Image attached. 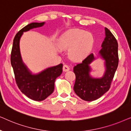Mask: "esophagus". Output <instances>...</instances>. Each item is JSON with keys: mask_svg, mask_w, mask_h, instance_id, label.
<instances>
[{"mask_svg": "<svg viewBox=\"0 0 131 131\" xmlns=\"http://www.w3.org/2000/svg\"><path fill=\"white\" fill-rule=\"evenodd\" d=\"M62 69H63L64 71H68L70 70V67L67 65H64Z\"/></svg>", "mask_w": 131, "mask_h": 131, "instance_id": "34e87169", "label": "esophagus"}]
</instances>
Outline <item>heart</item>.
I'll list each match as a JSON object with an SVG mask.
<instances>
[{
	"label": "heart",
	"mask_w": 131,
	"mask_h": 131,
	"mask_svg": "<svg viewBox=\"0 0 131 131\" xmlns=\"http://www.w3.org/2000/svg\"><path fill=\"white\" fill-rule=\"evenodd\" d=\"M94 44V37L89 32L83 30H70L62 35L60 46L69 50V58L73 61H80L90 52Z\"/></svg>",
	"instance_id": "1"
}]
</instances>
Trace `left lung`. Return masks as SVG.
<instances>
[{
	"label": "left lung",
	"mask_w": 131,
	"mask_h": 131,
	"mask_svg": "<svg viewBox=\"0 0 131 131\" xmlns=\"http://www.w3.org/2000/svg\"><path fill=\"white\" fill-rule=\"evenodd\" d=\"M105 37L101 45L98 57L104 60L105 72L101 78H94L90 74V64L96 59L93 53L89 55L81 63L73 68L76 81L74 91L81 99L86 101L97 100L109 90L114 74L117 70L118 43L113 35L108 28H105Z\"/></svg>",
	"instance_id": "8db88e82"
}]
</instances>
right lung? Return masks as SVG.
<instances>
[{
	"mask_svg": "<svg viewBox=\"0 0 131 131\" xmlns=\"http://www.w3.org/2000/svg\"><path fill=\"white\" fill-rule=\"evenodd\" d=\"M45 23H30L18 32L14 39L10 55V62L18 87L27 97L37 101L46 99L53 92L55 80L62 72V64L48 67L37 74H33L23 61L19 40L24 32L42 27Z\"/></svg>",
	"mask_w": 131,
	"mask_h": 131,
	"instance_id": "right-lung-1",
	"label": "right lung"
}]
</instances>
